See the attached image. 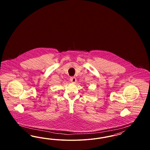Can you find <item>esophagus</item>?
<instances>
[{"label":"esophagus","instance_id":"34e87169","mask_svg":"<svg viewBox=\"0 0 150 150\" xmlns=\"http://www.w3.org/2000/svg\"><path fill=\"white\" fill-rule=\"evenodd\" d=\"M70 80L71 82H72V83H75V82H76V78L75 77H74V76L70 77Z\"/></svg>","mask_w":150,"mask_h":150}]
</instances>
